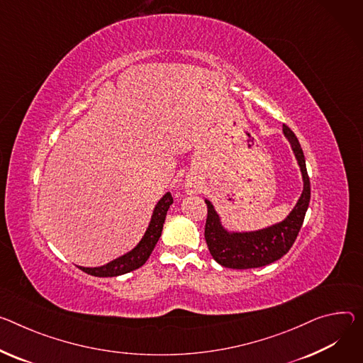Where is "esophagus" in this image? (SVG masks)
<instances>
[{
    "label": "esophagus",
    "instance_id": "esophagus-1",
    "mask_svg": "<svg viewBox=\"0 0 363 363\" xmlns=\"http://www.w3.org/2000/svg\"><path fill=\"white\" fill-rule=\"evenodd\" d=\"M185 191H186V194H196V192H199V185L194 184V182H186Z\"/></svg>",
    "mask_w": 363,
    "mask_h": 363
}]
</instances>
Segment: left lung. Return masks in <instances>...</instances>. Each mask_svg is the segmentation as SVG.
Instances as JSON below:
<instances>
[{
	"label": "left lung",
	"mask_w": 363,
	"mask_h": 363,
	"mask_svg": "<svg viewBox=\"0 0 363 363\" xmlns=\"http://www.w3.org/2000/svg\"><path fill=\"white\" fill-rule=\"evenodd\" d=\"M285 139L298 163L303 177V192L289 214L279 223L249 232H239L224 225L213 203L206 200L208 214L206 223V242L213 259L224 268L250 269L267 267L281 259L294 245L304 223L310 204V179L301 145L291 128L282 125Z\"/></svg>",
	"instance_id": "1"
}]
</instances>
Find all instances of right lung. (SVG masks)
<instances>
[{
	"label": "right lung",
	"instance_id": "1",
	"mask_svg": "<svg viewBox=\"0 0 363 363\" xmlns=\"http://www.w3.org/2000/svg\"><path fill=\"white\" fill-rule=\"evenodd\" d=\"M172 203H174V199H172L171 192L164 194L157 201V204L153 208V213H152V217H150V221L147 224L145 235L142 236L140 242L133 249L118 256L117 259L106 263V265L95 267V268H85V267H78V268L92 277L111 278V277L128 274L131 271H136L140 267H143L146 260L149 259V256L152 255V252L162 235L163 223H164V218H167V213H168L169 207L172 206Z\"/></svg>",
	"mask_w": 363,
	"mask_h": 363
}]
</instances>
